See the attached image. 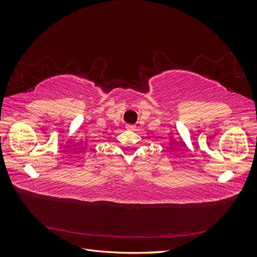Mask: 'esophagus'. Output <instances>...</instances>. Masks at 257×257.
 <instances>
[{
    "mask_svg": "<svg viewBox=\"0 0 257 257\" xmlns=\"http://www.w3.org/2000/svg\"><path fill=\"white\" fill-rule=\"evenodd\" d=\"M126 130H130V131H134L135 130V125H133V124H127V125L125 126Z\"/></svg>",
    "mask_w": 257,
    "mask_h": 257,
    "instance_id": "obj_1",
    "label": "esophagus"
}]
</instances>
